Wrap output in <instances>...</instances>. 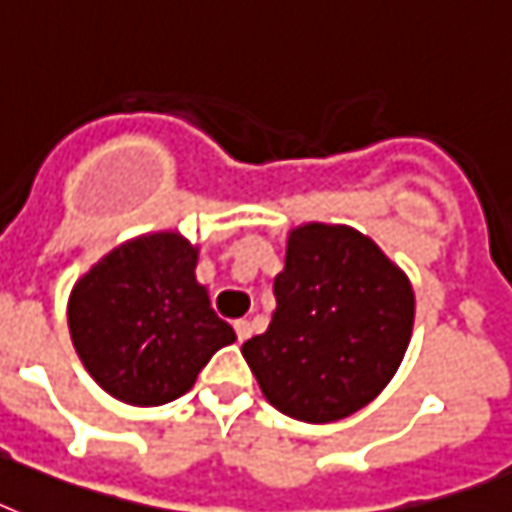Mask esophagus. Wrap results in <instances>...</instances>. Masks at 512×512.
Returning a JSON list of instances; mask_svg holds the SVG:
<instances>
[{"label": "esophagus", "instance_id": "34e87169", "mask_svg": "<svg viewBox=\"0 0 512 512\" xmlns=\"http://www.w3.org/2000/svg\"><path fill=\"white\" fill-rule=\"evenodd\" d=\"M234 331H236V339H239V342H247L249 336H252V323H249V321H236L234 323Z\"/></svg>", "mask_w": 512, "mask_h": 512}]
</instances>
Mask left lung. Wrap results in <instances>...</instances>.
<instances>
[{
	"mask_svg": "<svg viewBox=\"0 0 512 512\" xmlns=\"http://www.w3.org/2000/svg\"><path fill=\"white\" fill-rule=\"evenodd\" d=\"M268 331L242 355L273 407L305 423L357 413L384 389L413 331L410 281L347 226L310 223L289 236Z\"/></svg>",
	"mask_w": 512,
	"mask_h": 512,
	"instance_id": "8db88e82",
	"label": "left lung"
}]
</instances>
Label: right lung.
<instances>
[{
	"mask_svg": "<svg viewBox=\"0 0 512 512\" xmlns=\"http://www.w3.org/2000/svg\"><path fill=\"white\" fill-rule=\"evenodd\" d=\"M197 249L176 234L112 249L76 284L70 339L107 394L128 405H165L186 394L207 360L236 342L194 278Z\"/></svg>",
	"mask_w": 512,
	"mask_h": 512,
	"instance_id": "add662e5",
	"label": "right lung"
}]
</instances>
